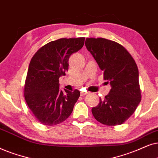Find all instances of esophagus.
<instances>
[{"mask_svg":"<svg viewBox=\"0 0 158 158\" xmlns=\"http://www.w3.org/2000/svg\"><path fill=\"white\" fill-rule=\"evenodd\" d=\"M89 92H84V91H81V95L83 96V95H86V94H87Z\"/></svg>","mask_w":158,"mask_h":158,"instance_id":"obj_1","label":"esophagus"}]
</instances>
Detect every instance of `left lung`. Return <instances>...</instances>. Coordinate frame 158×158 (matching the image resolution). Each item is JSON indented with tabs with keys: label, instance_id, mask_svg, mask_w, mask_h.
<instances>
[{
	"label": "left lung",
	"instance_id": "obj_1",
	"mask_svg": "<svg viewBox=\"0 0 158 158\" xmlns=\"http://www.w3.org/2000/svg\"><path fill=\"white\" fill-rule=\"evenodd\" d=\"M85 46L111 86L105 99H100L98 106L92 108V114L102 124H122L141 101L137 66L129 52L114 41L87 38Z\"/></svg>",
	"mask_w": 158,
	"mask_h": 158
}]
</instances>
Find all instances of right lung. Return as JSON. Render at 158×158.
<instances>
[{
	"label": "right lung",
	"mask_w": 158,
	"mask_h": 158,
	"mask_svg": "<svg viewBox=\"0 0 158 158\" xmlns=\"http://www.w3.org/2000/svg\"><path fill=\"white\" fill-rule=\"evenodd\" d=\"M85 37L61 38L42 47L29 64L24 86L27 106L45 126L62 123L72 113L80 92L59 89L58 79L69 69V58L83 47Z\"/></svg>",
	"instance_id": "add662e5"
}]
</instances>
